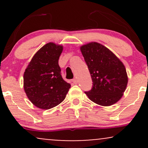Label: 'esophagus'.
<instances>
[{"label": "esophagus", "instance_id": "obj_1", "mask_svg": "<svg viewBox=\"0 0 148 148\" xmlns=\"http://www.w3.org/2000/svg\"><path fill=\"white\" fill-rule=\"evenodd\" d=\"M72 81L73 83H74V84H76L78 83V81H77V79H73L72 80Z\"/></svg>", "mask_w": 148, "mask_h": 148}]
</instances>
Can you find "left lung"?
I'll return each mask as SVG.
<instances>
[{"label": "left lung", "instance_id": "left-lung-1", "mask_svg": "<svg viewBox=\"0 0 148 148\" xmlns=\"http://www.w3.org/2000/svg\"><path fill=\"white\" fill-rule=\"evenodd\" d=\"M81 51L93 82L90 90L85 92L88 98L101 106L116 103L128 82L123 62L109 49L97 42L82 46Z\"/></svg>", "mask_w": 148, "mask_h": 148}]
</instances>
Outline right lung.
I'll return each instance as SVG.
<instances>
[{"instance_id": "right-lung-1", "label": "right lung", "mask_w": 148, "mask_h": 148, "mask_svg": "<svg viewBox=\"0 0 148 148\" xmlns=\"http://www.w3.org/2000/svg\"><path fill=\"white\" fill-rule=\"evenodd\" d=\"M62 47L49 42L33 57L23 74L27 97L42 109L56 106L65 98L70 88L61 75L58 60Z\"/></svg>"}]
</instances>
